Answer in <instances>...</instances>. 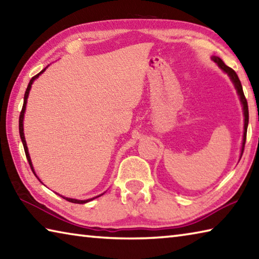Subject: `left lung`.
I'll return each mask as SVG.
<instances>
[{"instance_id": "1", "label": "left lung", "mask_w": 259, "mask_h": 259, "mask_svg": "<svg viewBox=\"0 0 259 259\" xmlns=\"http://www.w3.org/2000/svg\"><path fill=\"white\" fill-rule=\"evenodd\" d=\"M211 60L214 61L215 63H217V66H219L222 70L226 74L229 75V77L232 80V83L235 86V90H237V92L240 97V101L242 103V107H243V115H244V131H243V141H242V149H241V156L243 153V149H244V143H246V139H247V128H248V121H249V111H248V103H247V99L244 97L243 94V90H242V85H241V81H240L239 77L237 75V72H235L232 68H230L225 65L222 60L221 58L219 57H211Z\"/></svg>"}]
</instances>
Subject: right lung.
Wrapping results in <instances>:
<instances>
[{
	"label": "right lung",
	"instance_id": "right-lung-1",
	"mask_svg": "<svg viewBox=\"0 0 259 259\" xmlns=\"http://www.w3.org/2000/svg\"><path fill=\"white\" fill-rule=\"evenodd\" d=\"M47 69V68H44V69L39 72V74H37V75H35L33 78H31L30 80H29V84H28V86H27V90H26V92H25V97H24V106H22V109H21V112H20V116H19V134H20V139H21V141H22V144H24V149H25V153H26V157H27V160H28V162H29V166H30V168H31V170H33V173L35 174V170H34V167H33V164H31V160H30V157H29V153H28V148H27V143H26V140H25V135H24V124H22V122H24V115H25V110H26V103H27V98H28V94H29V91H30V88H31V84L34 83V80L37 78V77L42 74V72ZM35 176H36V174H35ZM36 178H37V176H36ZM38 179V178H37ZM39 180V179H38ZM100 196H101V194H100ZM100 196H98V197H100ZM98 197H95V198H98ZM63 199H66L67 201H69V202H74V203H86V202H89V201H91V200H93V199H95V198H91V199H88V200H77V199H71V198H66V197H62Z\"/></svg>",
	"mask_w": 259,
	"mask_h": 259
}]
</instances>
